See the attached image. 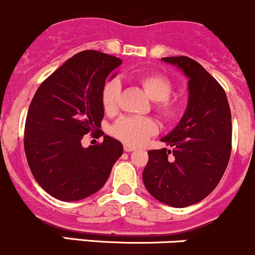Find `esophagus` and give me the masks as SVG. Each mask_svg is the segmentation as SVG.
<instances>
[{
  "label": "esophagus",
  "mask_w": 255,
  "mask_h": 255,
  "mask_svg": "<svg viewBox=\"0 0 255 255\" xmlns=\"http://www.w3.org/2000/svg\"><path fill=\"white\" fill-rule=\"evenodd\" d=\"M135 150V147L133 146H130V145H124V151H127V152H131V151Z\"/></svg>",
  "instance_id": "34e87169"
}]
</instances>
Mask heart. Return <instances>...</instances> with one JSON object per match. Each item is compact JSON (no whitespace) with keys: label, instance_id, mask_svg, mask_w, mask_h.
<instances>
[{"label":"heart","instance_id":"b5f03b06","mask_svg":"<svg viewBox=\"0 0 255 255\" xmlns=\"http://www.w3.org/2000/svg\"><path fill=\"white\" fill-rule=\"evenodd\" d=\"M150 99L153 100V109L165 120H173L182 112V102L172 97L173 84L168 77L161 73H147L137 78ZM120 83L113 78L104 84L100 94L103 110L112 115L119 107ZM112 132L115 137L128 145H140L150 136L157 132V124L151 118L122 117L113 125Z\"/></svg>","mask_w":255,"mask_h":255}]
</instances>
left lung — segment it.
Segmentation results:
<instances>
[{
	"instance_id": "8db88e82",
	"label": "left lung",
	"mask_w": 255,
	"mask_h": 255,
	"mask_svg": "<svg viewBox=\"0 0 255 255\" xmlns=\"http://www.w3.org/2000/svg\"><path fill=\"white\" fill-rule=\"evenodd\" d=\"M162 60L177 65L190 79L188 105L180 124L161 138L171 150L147 152L142 180L156 200L182 208L207 197L226 171L232 151L231 109L224 89L200 63L186 55Z\"/></svg>"
}]
</instances>
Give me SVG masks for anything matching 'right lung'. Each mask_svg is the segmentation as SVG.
<instances>
[{"mask_svg": "<svg viewBox=\"0 0 255 255\" xmlns=\"http://www.w3.org/2000/svg\"><path fill=\"white\" fill-rule=\"evenodd\" d=\"M123 63L98 50L73 55L39 85L24 125V152L39 186L60 201L98 192L123 155L120 141L83 147L87 133L104 135L100 94L108 75Z\"/></svg>", "mask_w": 255, "mask_h": 255, "instance_id": "right-lung-1", "label": "right lung"}]
</instances>
